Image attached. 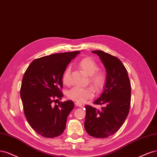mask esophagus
<instances>
[{
	"instance_id": "34e87169",
	"label": "esophagus",
	"mask_w": 157,
	"mask_h": 157,
	"mask_svg": "<svg viewBox=\"0 0 157 157\" xmlns=\"http://www.w3.org/2000/svg\"><path fill=\"white\" fill-rule=\"evenodd\" d=\"M75 105H76V106H78V107H79V108H83V106L82 104L78 103V102H75Z\"/></svg>"
}]
</instances>
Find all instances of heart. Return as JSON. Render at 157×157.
Returning <instances> with one entry per match:
<instances>
[{
	"mask_svg": "<svg viewBox=\"0 0 157 157\" xmlns=\"http://www.w3.org/2000/svg\"><path fill=\"white\" fill-rule=\"evenodd\" d=\"M80 69L89 76V83L91 84L97 91L102 90L106 83L107 75L102 70L98 69V65L94 60L90 57H86L79 62ZM63 83L68 85L70 83V69H66L62 76ZM94 96V89L91 87H74L67 93V97L78 103H85L87 100Z\"/></svg>",
	"mask_w": 157,
	"mask_h": 157,
	"instance_id": "1",
	"label": "heart"
}]
</instances>
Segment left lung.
<instances>
[{
    "label": "left lung",
    "mask_w": 157,
    "mask_h": 157,
    "mask_svg": "<svg viewBox=\"0 0 157 157\" xmlns=\"http://www.w3.org/2000/svg\"><path fill=\"white\" fill-rule=\"evenodd\" d=\"M93 53L100 57L107 71L104 92L93 102L104 106L98 110L86 105L84 126L90 136L105 138L117 132L127 117L131 101V85L127 70L117 57L100 50Z\"/></svg>",
    "instance_id": "obj_1"
}]
</instances>
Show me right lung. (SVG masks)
<instances>
[{
    "mask_svg": "<svg viewBox=\"0 0 157 157\" xmlns=\"http://www.w3.org/2000/svg\"><path fill=\"white\" fill-rule=\"evenodd\" d=\"M79 53H55L36 59L24 74L20 90L24 113L32 128L44 137H57L65 129L74 104L72 100L53 102L63 97V74Z\"/></svg>",
    "mask_w": 157,
    "mask_h": 157,
    "instance_id": "right-lung-1",
    "label": "right lung"
}]
</instances>
